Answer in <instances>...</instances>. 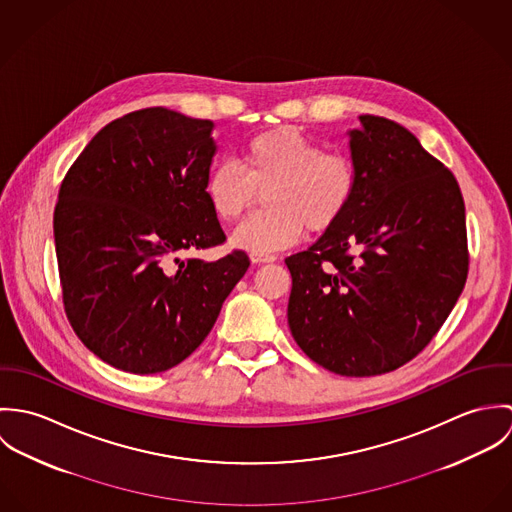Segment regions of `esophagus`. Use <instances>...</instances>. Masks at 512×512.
<instances>
[{
	"label": "esophagus",
	"instance_id": "obj_1",
	"mask_svg": "<svg viewBox=\"0 0 512 512\" xmlns=\"http://www.w3.org/2000/svg\"><path fill=\"white\" fill-rule=\"evenodd\" d=\"M250 260L254 264H270L276 260V256L274 254H250Z\"/></svg>",
	"mask_w": 512,
	"mask_h": 512
}]
</instances>
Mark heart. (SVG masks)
Listing matches in <instances>:
<instances>
[{
    "instance_id": "heart-1",
    "label": "heart",
    "mask_w": 512,
    "mask_h": 512,
    "mask_svg": "<svg viewBox=\"0 0 512 512\" xmlns=\"http://www.w3.org/2000/svg\"><path fill=\"white\" fill-rule=\"evenodd\" d=\"M264 189V211L242 220L232 236L234 248L268 254L292 246L307 232H325L349 209L357 173L349 157L323 151L297 128L282 126L252 136L234 161L215 163L205 195L220 220H236Z\"/></svg>"
}]
</instances>
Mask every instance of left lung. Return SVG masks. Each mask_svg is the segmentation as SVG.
Segmentation results:
<instances>
[{"instance_id": "left-lung-1", "label": "left lung", "mask_w": 512, "mask_h": 512, "mask_svg": "<svg viewBox=\"0 0 512 512\" xmlns=\"http://www.w3.org/2000/svg\"><path fill=\"white\" fill-rule=\"evenodd\" d=\"M349 130L353 201L335 226L286 258L288 325L299 349L341 376L412 361L467 280L465 205L449 169L404 126L359 116Z\"/></svg>"}]
</instances>
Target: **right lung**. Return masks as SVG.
<instances>
[{
	"instance_id": "right-lung-1",
	"label": "right lung",
	"mask_w": 512,
	"mask_h": 512,
	"mask_svg": "<svg viewBox=\"0 0 512 512\" xmlns=\"http://www.w3.org/2000/svg\"><path fill=\"white\" fill-rule=\"evenodd\" d=\"M215 124L163 106L104 126L63 179L53 232L74 333L132 374L185 361L211 333L250 260L181 258L224 242L205 181Z\"/></svg>"
}]
</instances>
